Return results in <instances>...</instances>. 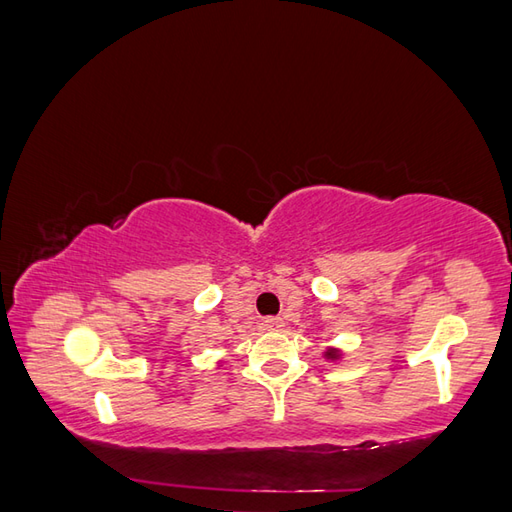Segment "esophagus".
<instances>
[{
  "mask_svg": "<svg viewBox=\"0 0 512 512\" xmlns=\"http://www.w3.org/2000/svg\"><path fill=\"white\" fill-rule=\"evenodd\" d=\"M284 326V319L282 317H266L264 319V328L266 330H279Z\"/></svg>",
  "mask_w": 512,
  "mask_h": 512,
  "instance_id": "34e87169",
  "label": "esophagus"
}]
</instances>
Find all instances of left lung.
I'll return each instance as SVG.
<instances>
[{"label": "left lung", "instance_id": "obj_1", "mask_svg": "<svg viewBox=\"0 0 512 512\" xmlns=\"http://www.w3.org/2000/svg\"><path fill=\"white\" fill-rule=\"evenodd\" d=\"M328 355H333V353H328Z\"/></svg>", "mask_w": 512, "mask_h": 512}]
</instances>
